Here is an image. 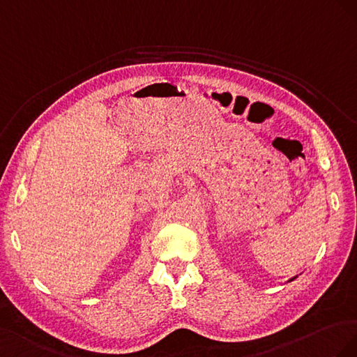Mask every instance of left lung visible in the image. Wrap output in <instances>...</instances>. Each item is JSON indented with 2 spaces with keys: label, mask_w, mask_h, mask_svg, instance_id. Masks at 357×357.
I'll list each match as a JSON object with an SVG mask.
<instances>
[{
  "label": "left lung",
  "mask_w": 357,
  "mask_h": 357,
  "mask_svg": "<svg viewBox=\"0 0 357 357\" xmlns=\"http://www.w3.org/2000/svg\"><path fill=\"white\" fill-rule=\"evenodd\" d=\"M294 278H296V277H294ZM294 278H291V280H289V281H293V280H294Z\"/></svg>",
  "instance_id": "8db88e82"
}]
</instances>
